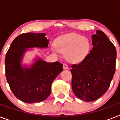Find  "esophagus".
<instances>
[{"label":"esophagus","instance_id":"1","mask_svg":"<svg viewBox=\"0 0 120 120\" xmlns=\"http://www.w3.org/2000/svg\"><path fill=\"white\" fill-rule=\"evenodd\" d=\"M63 68H64V69H68V67L67 65L66 64H64V65H63Z\"/></svg>","mask_w":120,"mask_h":120}]
</instances>
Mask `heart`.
<instances>
[{"label":"heart","instance_id":"b5f03b06","mask_svg":"<svg viewBox=\"0 0 120 120\" xmlns=\"http://www.w3.org/2000/svg\"><path fill=\"white\" fill-rule=\"evenodd\" d=\"M55 47L57 51L66 53V58L68 62L77 64L87 56L90 42L86 37L71 33L59 37L56 40Z\"/></svg>","mask_w":120,"mask_h":120}]
</instances>
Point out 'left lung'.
<instances>
[{"label": "left lung", "mask_w": 120, "mask_h": 120, "mask_svg": "<svg viewBox=\"0 0 120 120\" xmlns=\"http://www.w3.org/2000/svg\"><path fill=\"white\" fill-rule=\"evenodd\" d=\"M91 36L93 48L79 64L71 65V86L79 99L93 101L108 90L116 69V50L102 31Z\"/></svg>", "instance_id": "left-lung-1"}]
</instances>
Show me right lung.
Instances as JSON below:
<instances>
[{
    "mask_svg": "<svg viewBox=\"0 0 120 120\" xmlns=\"http://www.w3.org/2000/svg\"><path fill=\"white\" fill-rule=\"evenodd\" d=\"M43 33H25L12 41L5 58V76L16 98L27 103L41 102L49 97L51 85L63 70L60 62L47 63L38 58L31 68H22L21 60L27 48L48 47L49 40Z\"/></svg>",
    "mask_w": 120,
    "mask_h": 120,
    "instance_id": "obj_1",
    "label": "right lung"
}]
</instances>
